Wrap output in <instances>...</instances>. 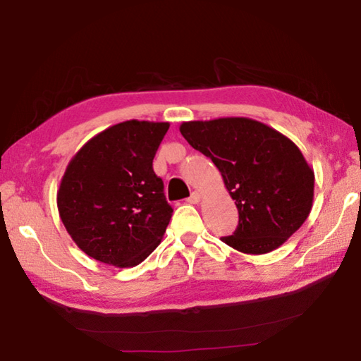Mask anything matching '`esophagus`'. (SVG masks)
<instances>
[{"label": "esophagus", "instance_id": "obj_1", "mask_svg": "<svg viewBox=\"0 0 361 361\" xmlns=\"http://www.w3.org/2000/svg\"><path fill=\"white\" fill-rule=\"evenodd\" d=\"M200 200H202V194L197 192V191H194L191 195H189L188 202H191V204H199Z\"/></svg>", "mask_w": 361, "mask_h": 361}]
</instances>
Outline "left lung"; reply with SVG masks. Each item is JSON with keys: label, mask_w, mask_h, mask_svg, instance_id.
Returning <instances> with one entry per match:
<instances>
[{"label": "left lung", "mask_w": 361, "mask_h": 361, "mask_svg": "<svg viewBox=\"0 0 361 361\" xmlns=\"http://www.w3.org/2000/svg\"><path fill=\"white\" fill-rule=\"evenodd\" d=\"M181 135L210 157L239 210V226L223 237L247 255L279 248L301 228L314 202L312 167L283 133L250 118L188 121Z\"/></svg>", "instance_id": "8db88e82"}]
</instances>
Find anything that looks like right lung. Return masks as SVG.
Here are the masks:
<instances>
[{
    "mask_svg": "<svg viewBox=\"0 0 361 361\" xmlns=\"http://www.w3.org/2000/svg\"><path fill=\"white\" fill-rule=\"evenodd\" d=\"M169 122L124 121L97 133L71 157L57 209L73 242L114 267H133L162 242L172 218L152 159Z\"/></svg>",
    "mask_w": 361,
    "mask_h": 361,
    "instance_id": "add662e5",
    "label": "right lung"
}]
</instances>
